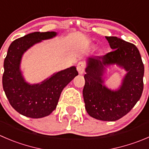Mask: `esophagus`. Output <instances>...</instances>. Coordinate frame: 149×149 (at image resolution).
<instances>
[{
    "mask_svg": "<svg viewBox=\"0 0 149 149\" xmlns=\"http://www.w3.org/2000/svg\"><path fill=\"white\" fill-rule=\"evenodd\" d=\"M85 70V65L83 63H79L77 65V70L79 74H83Z\"/></svg>",
    "mask_w": 149,
    "mask_h": 149,
    "instance_id": "obj_1",
    "label": "esophagus"
}]
</instances>
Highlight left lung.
Masks as SVG:
<instances>
[{
    "label": "left lung",
    "instance_id": "left-lung-1",
    "mask_svg": "<svg viewBox=\"0 0 149 149\" xmlns=\"http://www.w3.org/2000/svg\"><path fill=\"white\" fill-rule=\"evenodd\" d=\"M113 51L86 60L83 89L88 114L98 120L113 122L128 113L141 98L143 90L144 65L134 44L114 36H105ZM116 64L127 73L116 91L104 85L106 68Z\"/></svg>",
    "mask_w": 149,
    "mask_h": 149
}]
</instances>
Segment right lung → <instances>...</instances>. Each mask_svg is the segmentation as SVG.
I'll return each instance as SVG.
<instances>
[{
    "instance_id": "add662e5",
    "label": "right lung",
    "mask_w": 149,
    "mask_h": 149,
    "mask_svg": "<svg viewBox=\"0 0 149 149\" xmlns=\"http://www.w3.org/2000/svg\"><path fill=\"white\" fill-rule=\"evenodd\" d=\"M56 32H34L13 41L4 60L3 88L11 106L24 116L38 119L54 111L63 89L78 76L75 66L54 73L38 84L27 83L20 64L26 51L35 44L57 36Z\"/></svg>"
}]
</instances>
